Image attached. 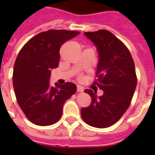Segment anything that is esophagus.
I'll return each mask as SVG.
<instances>
[{
	"label": "esophagus",
	"mask_w": 155,
	"mask_h": 155,
	"mask_svg": "<svg viewBox=\"0 0 155 155\" xmlns=\"http://www.w3.org/2000/svg\"><path fill=\"white\" fill-rule=\"evenodd\" d=\"M77 92H84V87L80 85H77Z\"/></svg>",
	"instance_id": "esophagus-1"
}]
</instances>
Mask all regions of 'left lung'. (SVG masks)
Here are the masks:
<instances>
[{
  "label": "left lung",
  "mask_w": 155,
  "mask_h": 155,
  "mask_svg": "<svg viewBox=\"0 0 155 155\" xmlns=\"http://www.w3.org/2000/svg\"><path fill=\"white\" fill-rule=\"evenodd\" d=\"M84 35L98 51L97 80L93 84L103 90L104 94L97 97L92 90H84L92 102L81 108V117L91 126L109 127L120 120L130 105L137 86L134 62L126 46L110 31L100 30Z\"/></svg>",
  "instance_id": "1"
}]
</instances>
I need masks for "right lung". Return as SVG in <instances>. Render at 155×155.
I'll return each instance as SVG.
<instances>
[{"mask_svg": "<svg viewBox=\"0 0 155 155\" xmlns=\"http://www.w3.org/2000/svg\"><path fill=\"white\" fill-rule=\"evenodd\" d=\"M78 31L50 30L41 32L25 43L16 58L13 85L21 110L33 124L51 125L62 117L66 101L76 92V85L67 82L50 86L53 68H58L59 49Z\"/></svg>", "mask_w": 155, "mask_h": 155, "instance_id": "add662e5", "label": "right lung"}]
</instances>
